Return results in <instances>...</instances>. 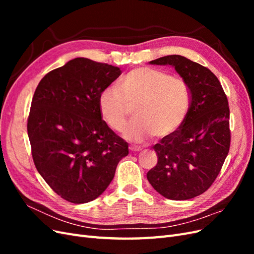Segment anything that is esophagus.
Returning a JSON list of instances; mask_svg holds the SVG:
<instances>
[{"label":"esophagus","instance_id":"34e87169","mask_svg":"<svg viewBox=\"0 0 254 254\" xmlns=\"http://www.w3.org/2000/svg\"><path fill=\"white\" fill-rule=\"evenodd\" d=\"M129 149L131 150V151H141L142 150V147L141 146H135V145H131V146H129Z\"/></svg>","mask_w":254,"mask_h":254}]
</instances>
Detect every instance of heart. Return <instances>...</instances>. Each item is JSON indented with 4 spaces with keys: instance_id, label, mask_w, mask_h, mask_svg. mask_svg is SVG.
<instances>
[{
    "instance_id": "b5f03b06",
    "label": "heart",
    "mask_w": 254,
    "mask_h": 254,
    "mask_svg": "<svg viewBox=\"0 0 254 254\" xmlns=\"http://www.w3.org/2000/svg\"><path fill=\"white\" fill-rule=\"evenodd\" d=\"M190 90L178 76L153 67H137L119 80V87L109 86L98 97L103 120L111 129L121 131L133 108L134 119L125 128L124 135L132 142H142L153 134L164 137L179 129L190 108Z\"/></svg>"
}]
</instances>
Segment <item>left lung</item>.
I'll list each match as a JSON object with an SVG mask.
<instances>
[{"label": "left lung", "instance_id": "obj_1", "mask_svg": "<svg viewBox=\"0 0 254 254\" xmlns=\"http://www.w3.org/2000/svg\"><path fill=\"white\" fill-rule=\"evenodd\" d=\"M172 65L190 90V108L179 129L153 146L158 163L147 179L159 194L187 200L209 189L224 165L231 142L228 98L209 68L180 55L150 61Z\"/></svg>", "mask_w": 254, "mask_h": 254}]
</instances>
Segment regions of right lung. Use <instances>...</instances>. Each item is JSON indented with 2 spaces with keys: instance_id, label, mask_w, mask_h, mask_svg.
<instances>
[{
  "instance_id": "add662e5",
  "label": "right lung",
  "mask_w": 254,
  "mask_h": 254,
  "mask_svg": "<svg viewBox=\"0 0 254 254\" xmlns=\"http://www.w3.org/2000/svg\"><path fill=\"white\" fill-rule=\"evenodd\" d=\"M118 66L75 58L38 84L27 120L37 171L64 200L86 203L112 181L128 144L98 108L101 92L121 75Z\"/></svg>"
}]
</instances>
